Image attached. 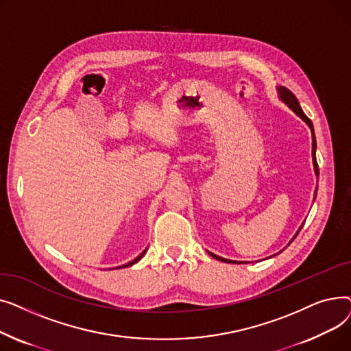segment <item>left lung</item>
I'll return each mask as SVG.
<instances>
[{
  "label": "left lung",
  "mask_w": 351,
  "mask_h": 351,
  "mask_svg": "<svg viewBox=\"0 0 351 351\" xmlns=\"http://www.w3.org/2000/svg\"><path fill=\"white\" fill-rule=\"evenodd\" d=\"M278 95H279V98H280V101H283L294 114H296L299 118H302L306 123H307V126L310 128V131H311V158H313V166H315V173H316V176L319 178V166H317V160H316V136H315V129H313V123H311V121L304 115V112H303V109H302V106H300V104H299V101H298V98L294 97V94L291 90H289L286 86H278ZM316 192H317V188H316V191H315V199H316ZM304 225V223H303ZM303 225L299 228V230L296 232V234L293 236V239L291 241L289 242V245L294 241V237H296L298 234H299V232L302 230V228H303ZM285 250V249H283ZM282 252V250H280ZM279 252V253H280ZM209 254L212 256V257H215V259H217L219 262H225V263H249V262H236V261H230V259H225V257H220V256H217V254H215V253H212V252H209ZM274 256V254H273ZM271 257V256H270Z\"/></svg>",
  "instance_id": "obj_1"
}]
</instances>
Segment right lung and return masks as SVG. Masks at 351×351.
<instances>
[{"label": "right lung", "mask_w": 351, "mask_h": 351, "mask_svg": "<svg viewBox=\"0 0 351 351\" xmlns=\"http://www.w3.org/2000/svg\"><path fill=\"white\" fill-rule=\"evenodd\" d=\"M146 250H147V249H145V250H143V252H142V253H141V254H139V256H138V257H136V259H134V261H132V262H129V263H126V265H123V266H119V267H117V269H121V267H129V266H132V265H135V263H138V262H139V261H141V259H142V257H143V256H145V253H146Z\"/></svg>", "instance_id": "right-lung-1"}]
</instances>
